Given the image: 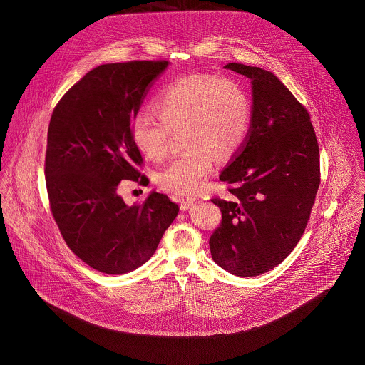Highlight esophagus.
<instances>
[{"instance_id": "34e87169", "label": "esophagus", "mask_w": 365, "mask_h": 365, "mask_svg": "<svg viewBox=\"0 0 365 365\" xmlns=\"http://www.w3.org/2000/svg\"><path fill=\"white\" fill-rule=\"evenodd\" d=\"M194 202H195V198H192V197L182 198V200H180V209H182V210H187Z\"/></svg>"}]
</instances>
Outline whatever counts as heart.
<instances>
[{
    "label": "heart",
    "mask_w": 365,
    "mask_h": 365,
    "mask_svg": "<svg viewBox=\"0 0 365 365\" xmlns=\"http://www.w3.org/2000/svg\"><path fill=\"white\" fill-rule=\"evenodd\" d=\"M153 115L139 112L131 137L139 152L160 161L168 155L174 135L182 134L186 150L157 174L158 186L176 194L201 190L213 171L215 156L228 158L242 146L252 104L246 87L232 78L189 75L176 78L157 93Z\"/></svg>",
    "instance_id": "1"
}]
</instances>
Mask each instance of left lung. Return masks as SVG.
Segmentation results:
<instances>
[{
    "instance_id": "8db88e82",
    "label": "left lung",
    "mask_w": 365,
    "mask_h": 365,
    "mask_svg": "<svg viewBox=\"0 0 365 365\" xmlns=\"http://www.w3.org/2000/svg\"><path fill=\"white\" fill-rule=\"evenodd\" d=\"M252 79L249 135L220 175L228 200L212 198L222 222L209 238L213 261L237 277H257L284 260L308 226L320 185L311 116L269 71L225 66Z\"/></svg>"
}]
</instances>
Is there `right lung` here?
<instances>
[{
  "label": "right lung",
  "instance_id": "right-lung-1",
  "mask_svg": "<svg viewBox=\"0 0 365 365\" xmlns=\"http://www.w3.org/2000/svg\"><path fill=\"white\" fill-rule=\"evenodd\" d=\"M167 60L103 64L78 81L53 109L45 156L53 219L71 250L91 268L119 275L149 260L179 207L152 192L125 205L122 180L146 186L131 124Z\"/></svg>",
  "mask_w": 365,
  "mask_h": 365
}]
</instances>
